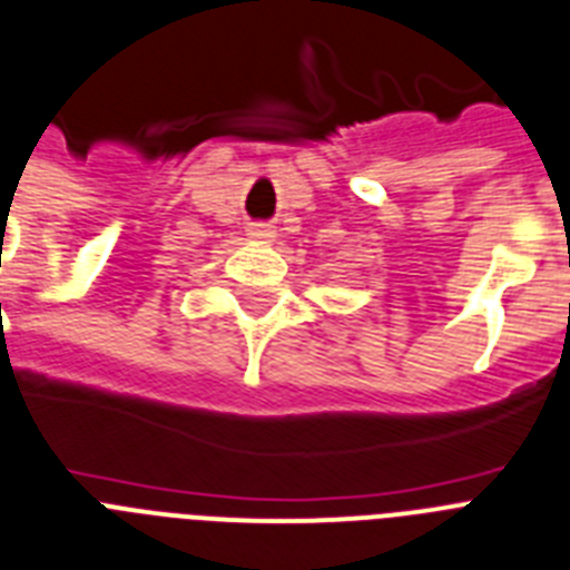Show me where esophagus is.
<instances>
[{"label": "esophagus", "instance_id": "obj_1", "mask_svg": "<svg viewBox=\"0 0 570 570\" xmlns=\"http://www.w3.org/2000/svg\"><path fill=\"white\" fill-rule=\"evenodd\" d=\"M247 236L262 238V242H274L276 230H274V225H267V222H256V225L247 227Z\"/></svg>", "mask_w": 570, "mask_h": 570}]
</instances>
